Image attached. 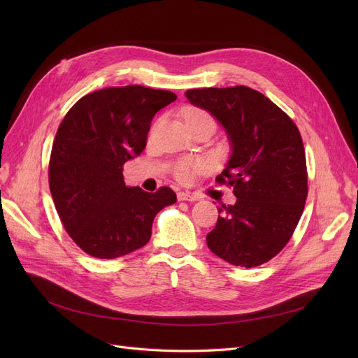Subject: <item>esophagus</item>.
<instances>
[{
    "label": "esophagus",
    "instance_id": "34e87169",
    "mask_svg": "<svg viewBox=\"0 0 358 358\" xmlns=\"http://www.w3.org/2000/svg\"><path fill=\"white\" fill-rule=\"evenodd\" d=\"M178 200L179 201H197L199 199L196 196H191L189 192H178Z\"/></svg>",
    "mask_w": 358,
    "mask_h": 358
}]
</instances>
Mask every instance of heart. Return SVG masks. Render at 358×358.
<instances>
[{"label":"heart","instance_id":"obj_1","mask_svg":"<svg viewBox=\"0 0 358 358\" xmlns=\"http://www.w3.org/2000/svg\"><path fill=\"white\" fill-rule=\"evenodd\" d=\"M208 119H209V121H212L208 113L203 112V110H199V109H188L185 112L187 125L196 124V122H200V121H208ZM203 169H204V162H201V161L179 162V164L176 166V178L182 182H188V180L192 179L194 173L200 171Z\"/></svg>","mask_w":358,"mask_h":358}]
</instances>
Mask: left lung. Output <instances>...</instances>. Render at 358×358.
<instances>
[{
    "label": "left lung",
    "mask_w": 358,
    "mask_h": 358,
    "mask_svg": "<svg viewBox=\"0 0 358 358\" xmlns=\"http://www.w3.org/2000/svg\"><path fill=\"white\" fill-rule=\"evenodd\" d=\"M185 96L220 122L231 150L216 180H229L237 200L218 209L224 213L206 243L233 266L263 264L282 251L305 209L308 173L299 129L248 86L189 90Z\"/></svg>",
    "instance_id": "left-lung-1"
}]
</instances>
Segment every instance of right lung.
I'll list each match as a JSON object with an SVG mask.
<instances>
[{"label":"right lung","mask_w":358,"mask_h":358,"mask_svg":"<svg viewBox=\"0 0 358 358\" xmlns=\"http://www.w3.org/2000/svg\"><path fill=\"white\" fill-rule=\"evenodd\" d=\"M176 94L140 85L82 96L58 128L49 187L64 229L86 254L112 259L145 246L157 213L176 203L167 187H127L124 164L142 154L152 117Z\"/></svg>","instance_id":"1"}]
</instances>
